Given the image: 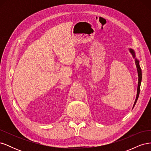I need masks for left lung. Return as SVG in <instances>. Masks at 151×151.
I'll return each mask as SVG.
<instances>
[{
    "label": "left lung",
    "mask_w": 151,
    "mask_h": 151,
    "mask_svg": "<svg viewBox=\"0 0 151 151\" xmlns=\"http://www.w3.org/2000/svg\"><path fill=\"white\" fill-rule=\"evenodd\" d=\"M129 52H130V53L132 55V56L135 58V62L136 64V67H137V73H138V77H139V82H138V86H137V96H136V99L135 100V102L134 104V106L135 105L137 101L139 96V93H140V84H141V81H142V71H141V68L139 65V60H137L135 58V53L134 52V50H132L131 48H129Z\"/></svg>",
    "instance_id": "1"
}]
</instances>
